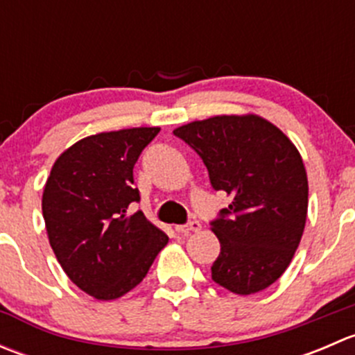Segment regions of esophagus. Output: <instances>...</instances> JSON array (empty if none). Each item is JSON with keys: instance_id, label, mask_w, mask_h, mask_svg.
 <instances>
[{"instance_id": "34e87169", "label": "esophagus", "mask_w": 355, "mask_h": 355, "mask_svg": "<svg viewBox=\"0 0 355 355\" xmlns=\"http://www.w3.org/2000/svg\"><path fill=\"white\" fill-rule=\"evenodd\" d=\"M175 230H177L178 234H191V232H199L200 223L199 221H191V223H187V225H177V227H175Z\"/></svg>"}]
</instances>
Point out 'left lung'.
I'll return each instance as SVG.
<instances>
[{
	"label": "left lung",
	"instance_id": "1",
	"mask_svg": "<svg viewBox=\"0 0 355 355\" xmlns=\"http://www.w3.org/2000/svg\"><path fill=\"white\" fill-rule=\"evenodd\" d=\"M202 157L213 189L232 202L211 223L220 256L211 277L223 288L250 295L273 285L302 239L309 185L302 156L266 118L216 114L175 128Z\"/></svg>",
	"mask_w": 355,
	"mask_h": 355
}]
</instances>
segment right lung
Here are the masks:
<instances>
[{"instance_id":"right-lung-1","label":"right lung","mask_w":355,"mask_h":355,"mask_svg":"<svg viewBox=\"0 0 355 355\" xmlns=\"http://www.w3.org/2000/svg\"><path fill=\"white\" fill-rule=\"evenodd\" d=\"M159 127L101 132L65 149L42 192L49 245L67 277L98 300H114L137 287L168 235L141 211L134 164Z\"/></svg>"}]
</instances>
